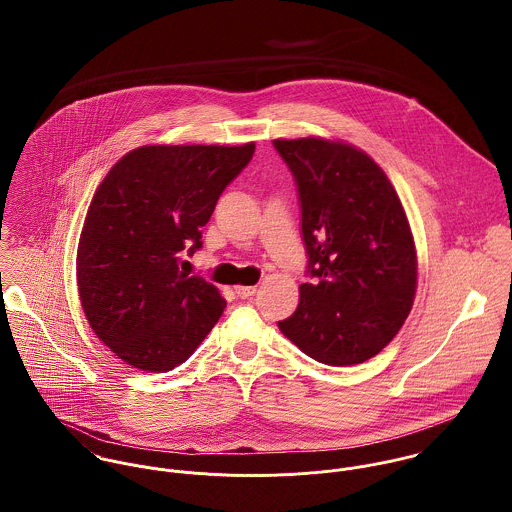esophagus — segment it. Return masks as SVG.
Returning a JSON list of instances; mask_svg holds the SVG:
<instances>
[{
	"mask_svg": "<svg viewBox=\"0 0 512 512\" xmlns=\"http://www.w3.org/2000/svg\"><path fill=\"white\" fill-rule=\"evenodd\" d=\"M234 292H236L238 297L246 299V297H250V295H254V293H256V286H236V288H234Z\"/></svg>",
	"mask_w": 512,
	"mask_h": 512,
	"instance_id": "esophagus-1",
	"label": "esophagus"
}]
</instances>
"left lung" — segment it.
I'll list each match as a JSON object with an SVG mask.
<instances>
[{"label": "left lung", "instance_id": "1", "mask_svg": "<svg viewBox=\"0 0 512 512\" xmlns=\"http://www.w3.org/2000/svg\"><path fill=\"white\" fill-rule=\"evenodd\" d=\"M274 147L297 185L311 278L278 327L323 365L365 363L396 337L416 295V246L402 203L355 146L299 138Z\"/></svg>", "mask_w": 512, "mask_h": 512}]
</instances>
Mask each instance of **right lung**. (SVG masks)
<instances>
[{"label": "right lung", "mask_w": 512, "mask_h": 512, "mask_svg": "<svg viewBox=\"0 0 512 512\" xmlns=\"http://www.w3.org/2000/svg\"><path fill=\"white\" fill-rule=\"evenodd\" d=\"M256 146H142L104 177L76 252V282L96 337L126 365L167 372L185 363L226 301L179 270L203 242L226 185Z\"/></svg>", "instance_id": "1"}]
</instances>
